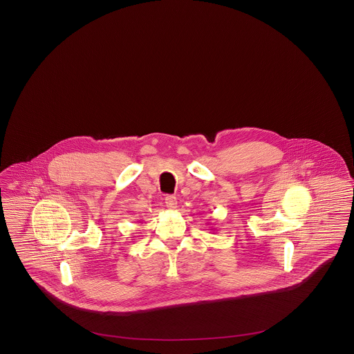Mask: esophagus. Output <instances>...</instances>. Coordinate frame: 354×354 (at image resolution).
Returning <instances> with one entry per match:
<instances>
[{"label":"esophagus","mask_w":354,"mask_h":354,"mask_svg":"<svg viewBox=\"0 0 354 354\" xmlns=\"http://www.w3.org/2000/svg\"><path fill=\"white\" fill-rule=\"evenodd\" d=\"M165 201H166V205H167V208H169V209H175V208L178 207V205H176V204H178V202H176V198H175L174 195H169V196H166V199H165Z\"/></svg>","instance_id":"1"}]
</instances>
